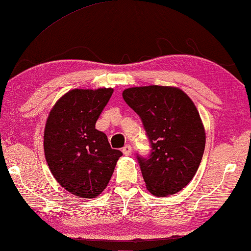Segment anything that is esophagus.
<instances>
[{
	"mask_svg": "<svg viewBox=\"0 0 251 251\" xmlns=\"http://www.w3.org/2000/svg\"><path fill=\"white\" fill-rule=\"evenodd\" d=\"M122 151H123V153L125 154V156H129V154L131 153V146L130 145L124 146V147H123V149H122Z\"/></svg>",
	"mask_w": 251,
	"mask_h": 251,
	"instance_id": "1",
	"label": "esophagus"
}]
</instances>
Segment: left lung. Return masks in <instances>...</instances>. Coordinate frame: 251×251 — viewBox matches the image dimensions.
Instances as JSON below:
<instances>
[{
	"mask_svg": "<svg viewBox=\"0 0 251 251\" xmlns=\"http://www.w3.org/2000/svg\"><path fill=\"white\" fill-rule=\"evenodd\" d=\"M123 98L137 113L150 153L137 154L148 191L157 197L179 192L193 179L205 148V131L194 103L183 91L150 85L126 89Z\"/></svg>",
	"mask_w": 251,
	"mask_h": 251,
	"instance_id": "8db88e82",
	"label": "left lung"
}]
</instances>
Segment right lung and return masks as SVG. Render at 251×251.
Masks as SVG:
<instances>
[{
  "label": "right lung",
  "instance_id": "add662e5",
  "mask_svg": "<svg viewBox=\"0 0 251 251\" xmlns=\"http://www.w3.org/2000/svg\"><path fill=\"white\" fill-rule=\"evenodd\" d=\"M113 89H75L50 112L45 127L44 149L49 169L62 188L93 199L106 188L122 156L106 135L95 128Z\"/></svg>",
  "mask_w": 251,
  "mask_h": 251
}]
</instances>
